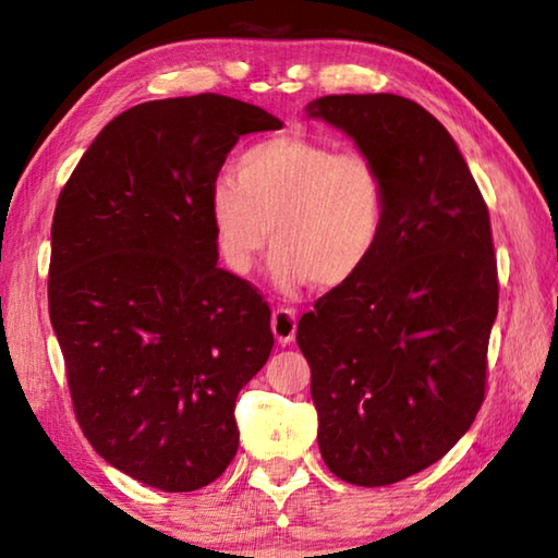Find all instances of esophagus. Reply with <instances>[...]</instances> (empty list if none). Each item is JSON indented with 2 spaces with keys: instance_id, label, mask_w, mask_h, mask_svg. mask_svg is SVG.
I'll use <instances>...</instances> for the list:
<instances>
[{
  "instance_id": "1",
  "label": "esophagus",
  "mask_w": 558,
  "mask_h": 558,
  "mask_svg": "<svg viewBox=\"0 0 558 558\" xmlns=\"http://www.w3.org/2000/svg\"><path fill=\"white\" fill-rule=\"evenodd\" d=\"M270 327H272V335L280 344H290L292 339H295L298 332V315L295 310L290 307H278L276 313L270 317Z\"/></svg>"
}]
</instances>
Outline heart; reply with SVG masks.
Returning a JSON list of instances; mask_svg holds the SVG:
<instances>
[{"instance_id": "heart-1", "label": "heart", "mask_w": 558, "mask_h": 558, "mask_svg": "<svg viewBox=\"0 0 558 558\" xmlns=\"http://www.w3.org/2000/svg\"><path fill=\"white\" fill-rule=\"evenodd\" d=\"M386 214V179L369 155L305 135L251 145L233 177H219L209 192L226 268L248 276L270 235V276L282 290L307 280L319 290L352 282L379 251Z\"/></svg>"}]
</instances>
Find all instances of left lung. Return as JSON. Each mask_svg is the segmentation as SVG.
<instances>
[{
    "mask_svg": "<svg viewBox=\"0 0 558 558\" xmlns=\"http://www.w3.org/2000/svg\"><path fill=\"white\" fill-rule=\"evenodd\" d=\"M381 167L379 251L298 323L325 465L359 487L426 470L485 401L499 282L487 204L450 132L393 93L307 106Z\"/></svg>",
    "mask_w": 558,
    "mask_h": 558,
    "instance_id": "8db88e82",
    "label": "left lung"
}]
</instances>
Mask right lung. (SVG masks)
<instances>
[{
  "instance_id": "1",
  "label": "right lung",
  "mask_w": 558,
  "mask_h": 558,
  "mask_svg": "<svg viewBox=\"0 0 558 558\" xmlns=\"http://www.w3.org/2000/svg\"><path fill=\"white\" fill-rule=\"evenodd\" d=\"M280 128L219 93L140 102L56 202L49 315L75 421L102 460L165 493L229 468L235 396L270 356L268 302L216 266L209 192L241 135Z\"/></svg>"
}]
</instances>
